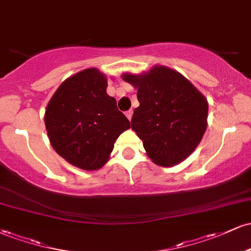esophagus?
<instances>
[{
  "label": "esophagus",
  "mask_w": 251,
  "mask_h": 251,
  "mask_svg": "<svg viewBox=\"0 0 251 251\" xmlns=\"http://www.w3.org/2000/svg\"><path fill=\"white\" fill-rule=\"evenodd\" d=\"M125 114H126V117H127V119L131 120L132 119V116H133V111H132V109H129V111L126 112Z\"/></svg>",
  "instance_id": "1"
}]
</instances>
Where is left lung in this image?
<instances>
[{
    "mask_svg": "<svg viewBox=\"0 0 251 251\" xmlns=\"http://www.w3.org/2000/svg\"><path fill=\"white\" fill-rule=\"evenodd\" d=\"M137 89L139 107L132 129L143 140L150 159L164 168L185 160L205 133L208 100L179 72L153 66L140 74L124 73Z\"/></svg>",
    "mask_w": 251,
    "mask_h": 251,
    "instance_id": "1",
    "label": "left lung"
}]
</instances>
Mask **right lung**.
I'll return each mask as SVG.
<instances>
[{"instance_id":"right-lung-1","label":"right lung","mask_w":251,"mask_h":251,"mask_svg":"<svg viewBox=\"0 0 251 251\" xmlns=\"http://www.w3.org/2000/svg\"><path fill=\"white\" fill-rule=\"evenodd\" d=\"M106 88L105 74L97 68L83 70L59 86L45 112L50 145L63 159L86 171L101 169L118 137L131 127Z\"/></svg>"}]
</instances>
